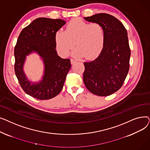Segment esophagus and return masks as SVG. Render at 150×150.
Instances as JSON below:
<instances>
[{
    "instance_id": "1",
    "label": "esophagus",
    "mask_w": 150,
    "mask_h": 150,
    "mask_svg": "<svg viewBox=\"0 0 150 150\" xmlns=\"http://www.w3.org/2000/svg\"><path fill=\"white\" fill-rule=\"evenodd\" d=\"M76 62V60L73 59H70V62H71V64H74V63H75V62Z\"/></svg>"
}]
</instances>
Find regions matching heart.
<instances>
[{
	"label": "heart",
	"mask_w": 150,
	"mask_h": 150,
	"mask_svg": "<svg viewBox=\"0 0 150 150\" xmlns=\"http://www.w3.org/2000/svg\"><path fill=\"white\" fill-rule=\"evenodd\" d=\"M54 38L57 50L62 57L68 55L75 45L77 47L72 52L74 57L92 59L98 57L103 50L105 33L98 23H89L74 18L67 23L65 31H57Z\"/></svg>",
	"instance_id": "obj_1"
}]
</instances>
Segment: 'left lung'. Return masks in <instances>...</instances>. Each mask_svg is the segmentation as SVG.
<instances>
[{
  "label": "left lung",
  "instance_id": "1",
  "mask_svg": "<svg viewBox=\"0 0 150 150\" xmlns=\"http://www.w3.org/2000/svg\"><path fill=\"white\" fill-rule=\"evenodd\" d=\"M84 18L102 26L105 42L95 60L84 62L83 81L91 93L108 96L122 87L128 73L131 51L127 31L120 21L109 14L99 13Z\"/></svg>",
  "mask_w": 150,
  "mask_h": 150
}]
</instances>
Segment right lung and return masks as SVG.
Returning <instances> with one entry per match:
<instances>
[{"label": "right lung", "mask_w": 150, "mask_h": 150, "mask_svg": "<svg viewBox=\"0 0 150 150\" xmlns=\"http://www.w3.org/2000/svg\"><path fill=\"white\" fill-rule=\"evenodd\" d=\"M66 23L62 19L39 18L21 32L14 48V70L22 89L38 100H49L61 91L71 67L69 59L59 57L56 51L55 33ZM36 52L43 61L41 81L30 82L23 71L26 58Z\"/></svg>", "instance_id": "1"}]
</instances>
